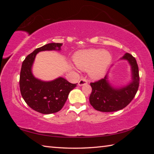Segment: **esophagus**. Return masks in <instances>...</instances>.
I'll use <instances>...</instances> for the list:
<instances>
[{
    "mask_svg": "<svg viewBox=\"0 0 154 154\" xmlns=\"http://www.w3.org/2000/svg\"><path fill=\"white\" fill-rule=\"evenodd\" d=\"M88 83V81L85 79H81L80 80H79V83H78V84H79V85H85V84H87Z\"/></svg>",
    "mask_w": 154,
    "mask_h": 154,
    "instance_id": "34e87169",
    "label": "esophagus"
}]
</instances>
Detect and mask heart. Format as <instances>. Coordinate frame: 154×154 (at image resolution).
<instances>
[{
  "mask_svg": "<svg viewBox=\"0 0 154 154\" xmlns=\"http://www.w3.org/2000/svg\"><path fill=\"white\" fill-rule=\"evenodd\" d=\"M74 62L81 70H88L92 79H100L105 75L111 62L109 51L99 49H90L77 51L74 55Z\"/></svg>",
  "mask_w": 154,
  "mask_h": 154,
  "instance_id": "heart-1",
  "label": "heart"
}]
</instances>
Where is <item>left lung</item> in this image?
I'll list each match as a JSON object with an SVG mask.
<instances>
[{"label": "left lung", "instance_id": "8db88e82", "mask_svg": "<svg viewBox=\"0 0 154 154\" xmlns=\"http://www.w3.org/2000/svg\"><path fill=\"white\" fill-rule=\"evenodd\" d=\"M122 59L127 60L131 65L132 81L126 86L120 88H112L106 75L94 83H90L92 92L90 103L96 110L102 112H113L121 110L128 105L134 98L139 86V73L136 59L126 53Z\"/></svg>", "mask_w": 154, "mask_h": 154}]
</instances>
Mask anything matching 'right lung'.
Masks as SVG:
<instances>
[{"label":"right lung","instance_id":"1","mask_svg":"<svg viewBox=\"0 0 154 154\" xmlns=\"http://www.w3.org/2000/svg\"><path fill=\"white\" fill-rule=\"evenodd\" d=\"M62 43H51L36 49L22 62L20 75V89L23 98L33 110L43 114H51L61 110L69 92L77 86L64 78L51 82H42L33 76L31 71L38 52L60 50Z\"/></svg>","mask_w":154,"mask_h":154}]
</instances>
